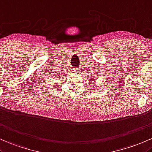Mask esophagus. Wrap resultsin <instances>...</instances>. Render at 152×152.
I'll use <instances>...</instances> for the list:
<instances>
[{
    "label": "esophagus",
    "mask_w": 152,
    "mask_h": 152,
    "mask_svg": "<svg viewBox=\"0 0 152 152\" xmlns=\"http://www.w3.org/2000/svg\"><path fill=\"white\" fill-rule=\"evenodd\" d=\"M74 72H77V70H76V69H75V70H74Z\"/></svg>",
    "instance_id": "obj_1"
}]
</instances>
